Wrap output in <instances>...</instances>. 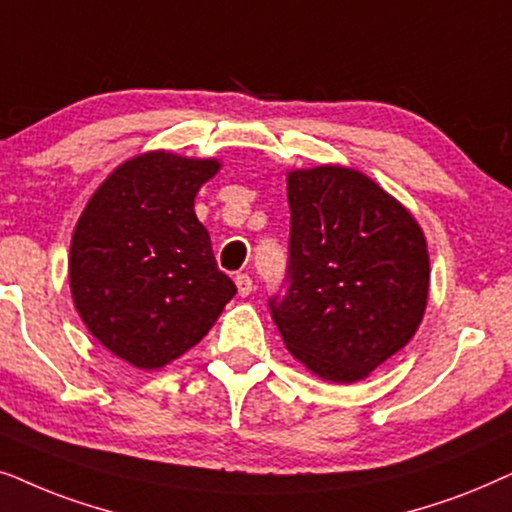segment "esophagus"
I'll return each instance as SVG.
<instances>
[{
	"label": "esophagus",
	"mask_w": 512,
	"mask_h": 512,
	"mask_svg": "<svg viewBox=\"0 0 512 512\" xmlns=\"http://www.w3.org/2000/svg\"><path fill=\"white\" fill-rule=\"evenodd\" d=\"M236 288H238V295L241 297H248L250 292H252V278L248 276V274H238L236 278Z\"/></svg>",
	"instance_id": "1"
}]
</instances>
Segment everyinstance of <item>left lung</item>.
<instances>
[{"mask_svg": "<svg viewBox=\"0 0 512 512\" xmlns=\"http://www.w3.org/2000/svg\"><path fill=\"white\" fill-rule=\"evenodd\" d=\"M288 203V274L269 299L271 318L320 379H365L424 318L426 238L391 194L353 168L295 170Z\"/></svg>", "mask_w": 512, "mask_h": 512, "instance_id": "8db88e82", "label": "left lung"}]
</instances>
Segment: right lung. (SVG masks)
<instances>
[{
	"label": "right lung",
	"mask_w": 512,
	"mask_h": 512,
	"mask_svg": "<svg viewBox=\"0 0 512 512\" xmlns=\"http://www.w3.org/2000/svg\"><path fill=\"white\" fill-rule=\"evenodd\" d=\"M213 159L149 152L121 163L81 213L70 288L98 342L140 370L199 344L236 295L194 213Z\"/></svg>",
	"instance_id": "add662e5"
}]
</instances>
